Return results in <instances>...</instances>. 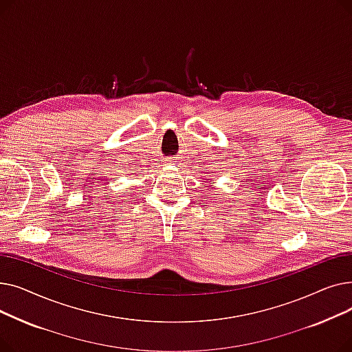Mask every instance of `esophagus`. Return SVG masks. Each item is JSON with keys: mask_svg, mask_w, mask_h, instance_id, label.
I'll return each mask as SVG.
<instances>
[{"mask_svg": "<svg viewBox=\"0 0 352 352\" xmlns=\"http://www.w3.org/2000/svg\"><path fill=\"white\" fill-rule=\"evenodd\" d=\"M165 162H166V164H174V162H177V161H175V158H173V157H166V158H165Z\"/></svg>", "mask_w": 352, "mask_h": 352, "instance_id": "34e87169", "label": "esophagus"}]
</instances>
